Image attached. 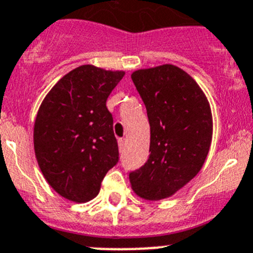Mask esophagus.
Segmentation results:
<instances>
[{
	"label": "esophagus",
	"mask_w": 253,
	"mask_h": 253,
	"mask_svg": "<svg viewBox=\"0 0 253 253\" xmlns=\"http://www.w3.org/2000/svg\"><path fill=\"white\" fill-rule=\"evenodd\" d=\"M118 145H119V150L120 152H123L124 150V147H125V140L123 138L118 139Z\"/></svg>",
	"instance_id": "obj_1"
}]
</instances>
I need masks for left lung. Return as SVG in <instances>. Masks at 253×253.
<instances>
[{"instance_id":"left-lung-1","label":"left lung","mask_w":253,"mask_h":253,"mask_svg":"<svg viewBox=\"0 0 253 253\" xmlns=\"http://www.w3.org/2000/svg\"><path fill=\"white\" fill-rule=\"evenodd\" d=\"M150 125L149 158L129 173L131 188L144 199L170 197L193 179L212 142V113L205 92L174 65L131 74Z\"/></svg>"}]
</instances>
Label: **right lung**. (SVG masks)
Wrapping results in <instances>:
<instances>
[{
    "instance_id": "add662e5",
    "label": "right lung",
    "mask_w": 253,
    "mask_h": 253,
    "mask_svg": "<svg viewBox=\"0 0 253 253\" xmlns=\"http://www.w3.org/2000/svg\"><path fill=\"white\" fill-rule=\"evenodd\" d=\"M124 74L79 66L57 81L37 111V163L48 184L69 201L95 198L108 170L119 161L106 99Z\"/></svg>"
}]
</instances>
